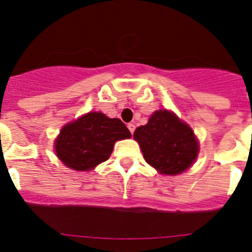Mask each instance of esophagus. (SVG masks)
<instances>
[{"mask_svg":"<svg viewBox=\"0 0 252 252\" xmlns=\"http://www.w3.org/2000/svg\"><path fill=\"white\" fill-rule=\"evenodd\" d=\"M128 126L129 131H130V133L133 134V133H134V130H135V126H134V124H131V123H129L128 126Z\"/></svg>","mask_w":252,"mask_h":252,"instance_id":"esophagus-1","label":"esophagus"}]
</instances>
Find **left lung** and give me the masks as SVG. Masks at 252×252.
<instances>
[{
  "instance_id": "1",
  "label": "left lung",
  "mask_w": 252,
  "mask_h": 252,
  "mask_svg": "<svg viewBox=\"0 0 252 252\" xmlns=\"http://www.w3.org/2000/svg\"><path fill=\"white\" fill-rule=\"evenodd\" d=\"M133 137L139 143L145 161L168 175L187 170L199 152L190 126L168 110L155 112L148 124L135 129Z\"/></svg>"
}]
</instances>
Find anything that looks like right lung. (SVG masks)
<instances>
[{
  "mask_svg": "<svg viewBox=\"0 0 252 252\" xmlns=\"http://www.w3.org/2000/svg\"><path fill=\"white\" fill-rule=\"evenodd\" d=\"M130 138V131L118 118L91 112L67 124L56 140V153L65 166L91 170L110 157L117 140Z\"/></svg>",
  "mask_w": 252,
  "mask_h": 252,
  "instance_id": "1",
  "label": "right lung"
}]
</instances>
